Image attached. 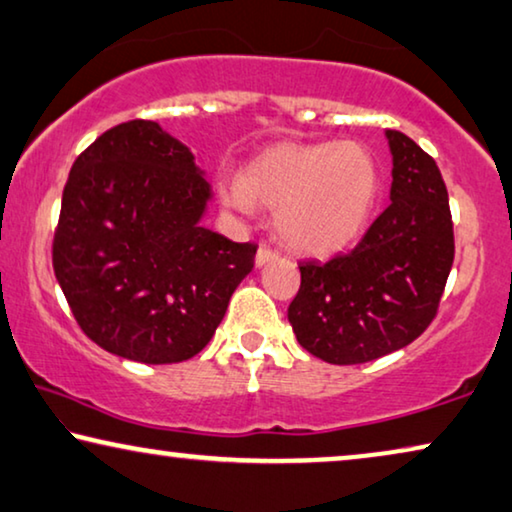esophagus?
I'll list each match as a JSON object with an SVG mask.
<instances>
[{"label":"esophagus","instance_id":"1","mask_svg":"<svg viewBox=\"0 0 512 512\" xmlns=\"http://www.w3.org/2000/svg\"><path fill=\"white\" fill-rule=\"evenodd\" d=\"M274 258H277V254H274L272 249L261 247L256 251V268H263V265H268L270 261H274Z\"/></svg>","mask_w":512,"mask_h":512}]
</instances>
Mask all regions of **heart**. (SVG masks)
<instances>
[{"label": "heart", "mask_w": 512, "mask_h": 512, "mask_svg": "<svg viewBox=\"0 0 512 512\" xmlns=\"http://www.w3.org/2000/svg\"><path fill=\"white\" fill-rule=\"evenodd\" d=\"M219 196L238 212L274 210V231L288 249L332 256L360 238L379 196L374 154L355 140L279 143L221 177Z\"/></svg>", "instance_id": "b5f03b06"}]
</instances>
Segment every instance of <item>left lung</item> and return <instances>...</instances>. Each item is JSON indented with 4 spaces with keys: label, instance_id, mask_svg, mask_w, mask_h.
<instances>
[{
    "label": "left lung",
    "instance_id": "8db88e82",
    "mask_svg": "<svg viewBox=\"0 0 512 512\" xmlns=\"http://www.w3.org/2000/svg\"><path fill=\"white\" fill-rule=\"evenodd\" d=\"M390 205L351 254L300 265L288 321L302 348L330 365L399 351L432 323L453 268L448 191L434 159L409 136L385 131Z\"/></svg>",
    "mask_w": 512,
    "mask_h": 512
}]
</instances>
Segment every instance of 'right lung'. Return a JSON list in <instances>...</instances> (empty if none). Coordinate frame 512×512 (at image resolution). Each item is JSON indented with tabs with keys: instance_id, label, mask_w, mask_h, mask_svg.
<instances>
[{
	"instance_id": "right-lung-1",
	"label": "right lung",
	"mask_w": 512,
	"mask_h": 512,
	"mask_svg": "<svg viewBox=\"0 0 512 512\" xmlns=\"http://www.w3.org/2000/svg\"><path fill=\"white\" fill-rule=\"evenodd\" d=\"M210 201L205 170L159 122H124L80 154L53 268L94 344L145 365L203 351L256 256L203 226Z\"/></svg>"
}]
</instances>
